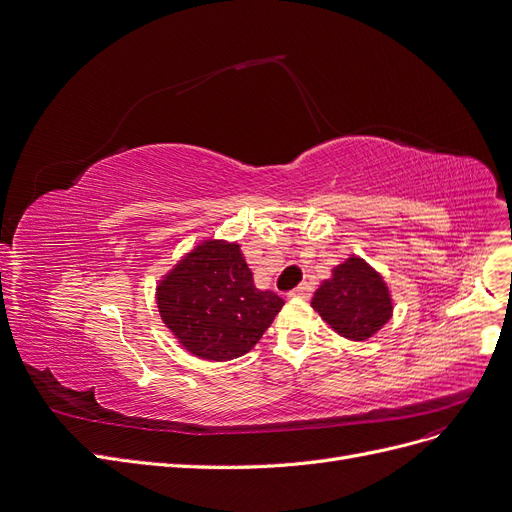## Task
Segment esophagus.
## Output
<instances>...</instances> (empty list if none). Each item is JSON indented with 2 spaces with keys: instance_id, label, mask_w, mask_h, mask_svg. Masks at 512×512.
Here are the masks:
<instances>
[{
  "instance_id": "34e87169",
  "label": "esophagus",
  "mask_w": 512,
  "mask_h": 512,
  "mask_svg": "<svg viewBox=\"0 0 512 512\" xmlns=\"http://www.w3.org/2000/svg\"><path fill=\"white\" fill-rule=\"evenodd\" d=\"M312 295V287L308 285V282H304V285H299L297 289H293L289 293V297H297V299H308Z\"/></svg>"
}]
</instances>
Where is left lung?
Masks as SVG:
<instances>
[{
    "label": "left lung",
    "instance_id": "left-lung-1",
    "mask_svg": "<svg viewBox=\"0 0 512 512\" xmlns=\"http://www.w3.org/2000/svg\"><path fill=\"white\" fill-rule=\"evenodd\" d=\"M312 308L335 333L365 342L388 323L394 306L382 274L365 259L350 255L316 289Z\"/></svg>",
    "mask_w": 512,
    "mask_h": 512
}]
</instances>
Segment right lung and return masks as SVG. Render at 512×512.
Masks as SVG:
<instances>
[{"label":"right lung","mask_w":512,"mask_h":512,"mask_svg":"<svg viewBox=\"0 0 512 512\" xmlns=\"http://www.w3.org/2000/svg\"><path fill=\"white\" fill-rule=\"evenodd\" d=\"M162 323L179 344L204 361H232L249 352L282 297L255 287L238 242L204 240L170 270L156 289Z\"/></svg>","instance_id":"right-lung-1"}]
</instances>
